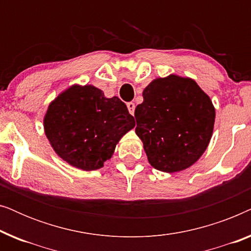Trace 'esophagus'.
I'll use <instances>...</instances> for the list:
<instances>
[{
    "label": "esophagus",
    "mask_w": 251,
    "mask_h": 251,
    "mask_svg": "<svg viewBox=\"0 0 251 251\" xmlns=\"http://www.w3.org/2000/svg\"><path fill=\"white\" fill-rule=\"evenodd\" d=\"M126 107H128V109H129V113L131 115H133L135 114V102H132V101H130V102H128V104H126Z\"/></svg>",
    "instance_id": "34e87169"
}]
</instances>
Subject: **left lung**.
<instances>
[{"label":"left lung","mask_w":251,"mask_h":251,"mask_svg":"<svg viewBox=\"0 0 251 251\" xmlns=\"http://www.w3.org/2000/svg\"><path fill=\"white\" fill-rule=\"evenodd\" d=\"M136 107V133L149 162L173 174L197 162L210 143L216 111L209 96L191 77L170 74L153 80Z\"/></svg>","instance_id":"1"}]
</instances>
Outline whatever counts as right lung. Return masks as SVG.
I'll return each instance as SVG.
<instances>
[{
    "instance_id": "right-lung-1",
    "label": "right lung",
    "mask_w": 251,
    "mask_h": 251,
    "mask_svg": "<svg viewBox=\"0 0 251 251\" xmlns=\"http://www.w3.org/2000/svg\"><path fill=\"white\" fill-rule=\"evenodd\" d=\"M43 126L58 156L72 167L92 171L111 159L135 119L118 97L106 98L91 84H73L48 106Z\"/></svg>"
}]
</instances>
